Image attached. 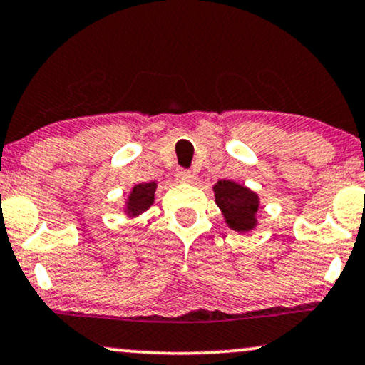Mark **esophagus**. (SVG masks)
<instances>
[{
    "mask_svg": "<svg viewBox=\"0 0 365 365\" xmlns=\"http://www.w3.org/2000/svg\"><path fill=\"white\" fill-rule=\"evenodd\" d=\"M177 180L182 183H192L193 182V173L190 170H178L177 172Z\"/></svg>",
    "mask_w": 365,
    "mask_h": 365,
    "instance_id": "34e87169",
    "label": "esophagus"
}]
</instances>
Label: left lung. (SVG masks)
Wrapping results in <instances>:
<instances>
[{
    "label": "left lung",
    "instance_id": "1",
    "mask_svg": "<svg viewBox=\"0 0 365 365\" xmlns=\"http://www.w3.org/2000/svg\"><path fill=\"white\" fill-rule=\"evenodd\" d=\"M214 193L215 204L230 229L236 232H249L256 227V214L259 209V197L256 192L232 180H219L214 185Z\"/></svg>",
    "mask_w": 365,
    "mask_h": 365
}]
</instances>
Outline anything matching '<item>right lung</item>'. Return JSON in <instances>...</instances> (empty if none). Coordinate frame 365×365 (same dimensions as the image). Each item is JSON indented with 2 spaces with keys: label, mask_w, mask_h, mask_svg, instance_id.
I'll list each match as a JSON object with an SVG mask.
<instances>
[{
  "label": "right lung",
  "mask_w": 365,
  "mask_h": 365,
  "mask_svg": "<svg viewBox=\"0 0 365 365\" xmlns=\"http://www.w3.org/2000/svg\"><path fill=\"white\" fill-rule=\"evenodd\" d=\"M155 192H156V182L148 183H138L133 187V190L129 192L126 205H124V212L128 217H138L143 212H146L153 205L155 202Z\"/></svg>",
  "instance_id": "obj_1"
}]
</instances>
